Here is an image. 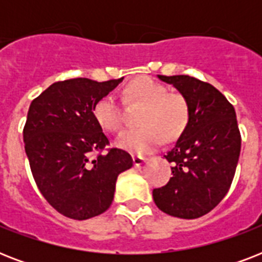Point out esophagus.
Here are the masks:
<instances>
[{
  "label": "esophagus",
  "mask_w": 262,
  "mask_h": 262,
  "mask_svg": "<svg viewBox=\"0 0 262 262\" xmlns=\"http://www.w3.org/2000/svg\"><path fill=\"white\" fill-rule=\"evenodd\" d=\"M147 162V158H143V156H133V164L135 166H141L143 163Z\"/></svg>",
  "instance_id": "obj_1"
}]
</instances>
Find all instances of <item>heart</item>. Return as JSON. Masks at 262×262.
Listing matches in <instances>:
<instances>
[{
  "mask_svg": "<svg viewBox=\"0 0 262 262\" xmlns=\"http://www.w3.org/2000/svg\"><path fill=\"white\" fill-rule=\"evenodd\" d=\"M123 102L141 104L137 122L141 126L123 132L117 145L137 155L149 154L166 141H174L186 130L190 121V106L179 92H170L164 84L139 77L132 80L123 90ZM95 121L107 132H119L123 123V104L113 94H107L95 103Z\"/></svg>",
  "mask_w": 262,
  "mask_h": 262,
  "instance_id": "obj_1",
  "label": "heart"
}]
</instances>
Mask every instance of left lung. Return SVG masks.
I'll return each instance as SVG.
<instances>
[{
    "label": "left lung",
    "mask_w": 262,
    "mask_h": 262,
    "mask_svg": "<svg viewBox=\"0 0 262 262\" xmlns=\"http://www.w3.org/2000/svg\"><path fill=\"white\" fill-rule=\"evenodd\" d=\"M187 99L190 121L164 158L172 177L154 189L160 211L181 219L211 212L227 194L241 154V133L234 106L209 83L187 75L160 76Z\"/></svg>",
    "instance_id": "8db88e82"
}]
</instances>
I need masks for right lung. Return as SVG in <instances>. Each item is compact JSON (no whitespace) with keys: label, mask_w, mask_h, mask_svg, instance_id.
I'll use <instances>...</instances> for the list:
<instances>
[{"label":"right lung","mask_w":262,"mask_h":262,"mask_svg":"<svg viewBox=\"0 0 262 262\" xmlns=\"http://www.w3.org/2000/svg\"><path fill=\"white\" fill-rule=\"evenodd\" d=\"M122 79L57 81L31 102L23 129L31 172L47 203L67 217L87 220L107 211L118 175L133 166L126 151L107 148L92 114Z\"/></svg>","instance_id":"right-lung-1"}]
</instances>
